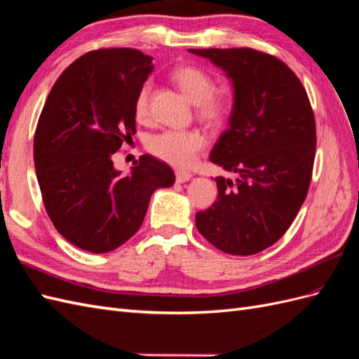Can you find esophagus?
Returning a JSON list of instances; mask_svg holds the SVG:
<instances>
[{
  "instance_id": "1",
  "label": "esophagus",
  "mask_w": 359,
  "mask_h": 359,
  "mask_svg": "<svg viewBox=\"0 0 359 359\" xmlns=\"http://www.w3.org/2000/svg\"><path fill=\"white\" fill-rule=\"evenodd\" d=\"M192 174L189 171H185V170H177L176 171V180L177 183H185L188 180H191Z\"/></svg>"
}]
</instances>
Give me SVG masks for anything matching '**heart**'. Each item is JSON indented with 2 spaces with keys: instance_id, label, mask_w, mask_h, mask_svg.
<instances>
[{
  "instance_id": "b5f03b06",
  "label": "heart",
  "mask_w": 359,
  "mask_h": 359,
  "mask_svg": "<svg viewBox=\"0 0 359 359\" xmlns=\"http://www.w3.org/2000/svg\"><path fill=\"white\" fill-rule=\"evenodd\" d=\"M172 80L192 103L197 104L198 115L206 121H219L229 107L224 92L215 90V83L206 71L197 67H182L174 71ZM151 83L145 81L135 98V116L145 119L150 110ZM206 144L198 130H163L153 135L147 149L159 159L177 167H188L197 159L198 151Z\"/></svg>"
}]
</instances>
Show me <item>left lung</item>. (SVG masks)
Here are the masks:
<instances>
[{
    "instance_id": "8db88e82",
    "label": "left lung",
    "mask_w": 359,
    "mask_h": 359,
    "mask_svg": "<svg viewBox=\"0 0 359 359\" xmlns=\"http://www.w3.org/2000/svg\"><path fill=\"white\" fill-rule=\"evenodd\" d=\"M226 72L233 88L229 128L209 159L235 182L215 177L217 201L196 226L224 253L249 256L288 231L306 198L316 121L305 88L278 57L250 48L188 50Z\"/></svg>"
}]
</instances>
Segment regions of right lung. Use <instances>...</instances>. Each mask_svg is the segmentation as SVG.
<instances>
[{
  "label": "right lung",
  "instance_id": "obj_1",
  "mask_svg": "<svg viewBox=\"0 0 359 359\" xmlns=\"http://www.w3.org/2000/svg\"><path fill=\"white\" fill-rule=\"evenodd\" d=\"M140 50L89 51L62 72L34 133V168L57 232L90 253L115 250L140 231L156 189L172 170L141 156L127 176L112 156L135 135V98L153 71Z\"/></svg>",
  "mask_w": 359,
  "mask_h": 359
}]
</instances>
